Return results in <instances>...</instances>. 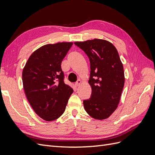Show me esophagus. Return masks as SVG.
<instances>
[{"mask_svg": "<svg viewBox=\"0 0 155 155\" xmlns=\"http://www.w3.org/2000/svg\"><path fill=\"white\" fill-rule=\"evenodd\" d=\"M81 81L79 80H79L76 83H75V85H76V87H78L79 85H81Z\"/></svg>", "mask_w": 155, "mask_h": 155, "instance_id": "esophagus-1", "label": "esophagus"}]
</instances>
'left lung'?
I'll return each mask as SVG.
<instances>
[{
  "mask_svg": "<svg viewBox=\"0 0 155 155\" xmlns=\"http://www.w3.org/2000/svg\"><path fill=\"white\" fill-rule=\"evenodd\" d=\"M74 44L85 51L91 63L88 83L92 94L88 100L83 101L84 108L93 118L107 119L118 107L125 83L124 67L118 51L104 39Z\"/></svg>",
  "mask_w": 155,
  "mask_h": 155,
  "instance_id": "8db88e82",
  "label": "left lung"
}]
</instances>
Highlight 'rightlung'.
Returning <instances> with one entry per match:
<instances>
[{
	"label": "right lung",
	"instance_id": "1",
	"mask_svg": "<svg viewBox=\"0 0 155 155\" xmlns=\"http://www.w3.org/2000/svg\"><path fill=\"white\" fill-rule=\"evenodd\" d=\"M73 43L48 44L34 51L22 70V83L31 107L50 121L61 116L73 89L64 83L61 64Z\"/></svg>",
	"mask_w": 155,
	"mask_h": 155
}]
</instances>
